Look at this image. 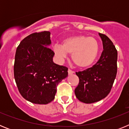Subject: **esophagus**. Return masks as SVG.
<instances>
[{"instance_id":"esophagus-1","label":"esophagus","mask_w":129,"mask_h":129,"mask_svg":"<svg viewBox=\"0 0 129 129\" xmlns=\"http://www.w3.org/2000/svg\"><path fill=\"white\" fill-rule=\"evenodd\" d=\"M68 74L69 75H71V74H74V71L72 70H71V69H68Z\"/></svg>"}]
</instances>
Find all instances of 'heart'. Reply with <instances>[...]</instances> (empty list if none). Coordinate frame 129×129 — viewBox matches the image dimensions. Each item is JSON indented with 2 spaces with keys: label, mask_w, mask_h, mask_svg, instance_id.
<instances>
[{
  "label": "heart",
  "mask_w": 129,
  "mask_h": 129,
  "mask_svg": "<svg viewBox=\"0 0 129 129\" xmlns=\"http://www.w3.org/2000/svg\"><path fill=\"white\" fill-rule=\"evenodd\" d=\"M53 52L61 60L67 57V53L72 54V59L76 66L87 68L93 64L98 57L100 45L94 37L77 35L63 40L61 45H55Z\"/></svg>",
  "instance_id": "obj_1"
}]
</instances>
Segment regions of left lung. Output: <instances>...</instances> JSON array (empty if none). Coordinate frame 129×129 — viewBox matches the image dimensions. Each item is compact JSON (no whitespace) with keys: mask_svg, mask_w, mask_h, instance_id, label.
I'll use <instances>...</instances> for the list:
<instances>
[{"mask_svg":"<svg viewBox=\"0 0 129 129\" xmlns=\"http://www.w3.org/2000/svg\"><path fill=\"white\" fill-rule=\"evenodd\" d=\"M99 35L103 46L100 59L91 68L76 72L79 81L75 94L79 101L85 103H95L107 97L117 74V50L107 35L100 33Z\"/></svg>","mask_w":129,"mask_h":129,"instance_id":"8db88e82","label":"left lung"}]
</instances>
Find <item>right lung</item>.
I'll use <instances>...</instances> for the list:
<instances>
[{
    "label": "right lung",
    "mask_w": 129,
    "mask_h": 129,
    "mask_svg": "<svg viewBox=\"0 0 129 129\" xmlns=\"http://www.w3.org/2000/svg\"><path fill=\"white\" fill-rule=\"evenodd\" d=\"M50 44V32H35L25 37L16 50L13 70L18 90L35 104L53 101L57 85L68 76L67 67L53 62Z\"/></svg>",
    "instance_id": "right-lung-1"
}]
</instances>
